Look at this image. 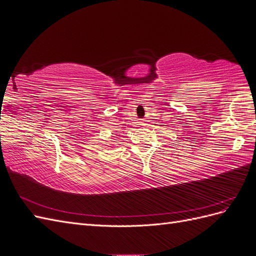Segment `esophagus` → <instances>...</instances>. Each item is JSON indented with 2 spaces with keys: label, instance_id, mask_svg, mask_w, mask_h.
<instances>
[{
  "label": "esophagus",
  "instance_id": "obj_1",
  "mask_svg": "<svg viewBox=\"0 0 256 256\" xmlns=\"http://www.w3.org/2000/svg\"><path fill=\"white\" fill-rule=\"evenodd\" d=\"M142 124H143V122H142Z\"/></svg>",
  "mask_w": 256,
  "mask_h": 256
}]
</instances>
